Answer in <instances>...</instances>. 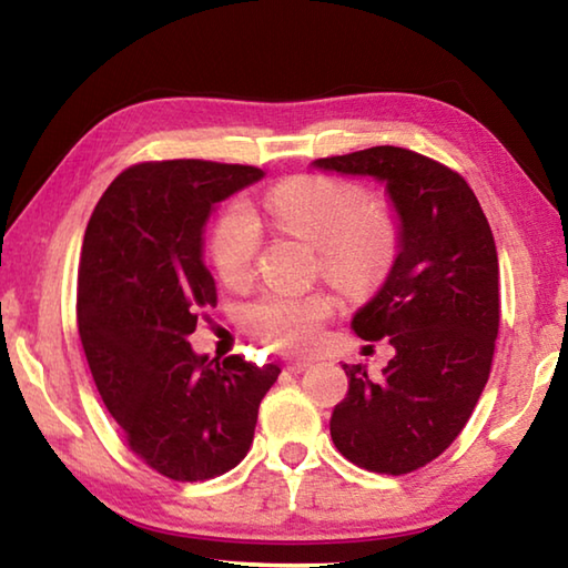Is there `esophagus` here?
Instances as JSON below:
<instances>
[{
	"label": "esophagus",
	"mask_w": 568,
	"mask_h": 568,
	"mask_svg": "<svg viewBox=\"0 0 568 568\" xmlns=\"http://www.w3.org/2000/svg\"><path fill=\"white\" fill-rule=\"evenodd\" d=\"M311 365H313L311 358H293V361L285 363V368L291 373H303V371L311 368Z\"/></svg>",
	"instance_id": "obj_1"
}]
</instances>
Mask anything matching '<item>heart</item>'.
<instances>
[{
	"mask_svg": "<svg viewBox=\"0 0 568 568\" xmlns=\"http://www.w3.org/2000/svg\"><path fill=\"white\" fill-rule=\"evenodd\" d=\"M257 215L318 247L321 271L351 291L381 281L398 250L396 220L386 207L363 205L361 190L348 182L301 175L267 192L261 210L233 205L217 220L210 253L225 283H243L253 273L261 250ZM331 313L333 297L325 293L267 291L245 305L243 323L277 348L297 351L318 341L321 325Z\"/></svg>",
	"mask_w": 568,
	"mask_h": 568,
	"instance_id": "obj_1",
	"label": "heart"
}]
</instances>
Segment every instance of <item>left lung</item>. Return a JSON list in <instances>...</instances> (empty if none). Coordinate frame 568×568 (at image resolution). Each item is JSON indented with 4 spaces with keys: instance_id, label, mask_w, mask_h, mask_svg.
Segmentation results:
<instances>
[{
    "instance_id": "obj_1",
    "label": "left lung",
    "mask_w": 568,
    "mask_h": 568,
    "mask_svg": "<svg viewBox=\"0 0 568 568\" xmlns=\"http://www.w3.org/2000/svg\"><path fill=\"white\" fill-rule=\"evenodd\" d=\"M386 187L398 250L386 281L351 328L388 338L396 355L371 378L343 365L348 393L331 438L351 464L410 474L444 454L474 413L498 335V255L474 190L458 172L403 148H371L311 162Z\"/></svg>"
}]
</instances>
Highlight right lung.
Segmentation results:
<instances>
[{"label": "right lung", "instance_id": "obj_1", "mask_svg": "<svg viewBox=\"0 0 568 568\" xmlns=\"http://www.w3.org/2000/svg\"><path fill=\"white\" fill-rule=\"evenodd\" d=\"M265 172L203 160L145 162L104 190L84 230L77 328L94 386L158 474L205 480L253 444L281 368L192 351L200 307L215 305L205 225L217 203Z\"/></svg>", "mask_w": 568, "mask_h": 568}]
</instances>
